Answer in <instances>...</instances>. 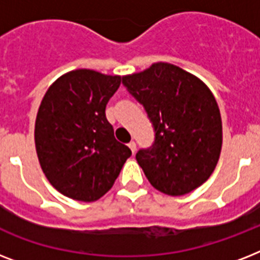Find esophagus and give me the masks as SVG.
Instances as JSON below:
<instances>
[{"label": "esophagus", "mask_w": 260, "mask_h": 260, "mask_svg": "<svg viewBox=\"0 0 260 260\" xmlns=\"http://www.w3.org/2000/svg\"><path fill=\"white\" fill-rule=\"evenodd\" d=\"M128 147H129L131 151H132V154H135V152H136V143L131 142L129 144H128Z\"/></svg>", "instance_id": "1"}]
</instances>
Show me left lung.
<instances>
[{
    "instance_id": "obj_1",
    "label": "left lung",
    "mask_w": 260,
    "mask_h": 260,
    "mask_svg": "<svg viewBox=\"0 0 260 260\" xmlns=\"http://www.w3.org/2000/svg\"><path fill=\"white\" fill-rule=\"evenodd\" d=\"M122 83L154 125V144L136 154L151 185L169 196H183L208 181L222 146L221 116L209 87L165 62L122 77Z\"/></svg>"
}]
</instances>
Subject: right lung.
<instances>
[{
  "instance_id": "obj_1",
  "label": "right lung",
  "mask_w": 260,
  "mask_h": 260,
  "mask_svg": "<svg viewBox=\"0 0 260 260\" xmlns=\"http://www.w3.org/2000/svg\"><path fill=\"white\" fill-rule=\"evenodd\" d=\"M120 75L79 69L59 77L44 94L35 122L39 163L59 193L93 202L108 193L131 150L114 138L105 108Z\"/></svg>"
}]
</instances>
